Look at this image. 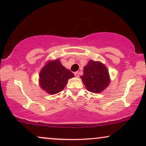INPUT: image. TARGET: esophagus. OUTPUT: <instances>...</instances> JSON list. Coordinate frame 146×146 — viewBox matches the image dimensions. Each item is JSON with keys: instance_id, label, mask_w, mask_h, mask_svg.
I'll use <instances>...</instances> for the list:
<instances>
[{"instance_id": "esophagus-1", "label": "esophagus", "mask_w": 146, "mask_h": 146, "mask_svg": "<svg viewBox=\"0 0 146 146\" xmlns=\"http://www.w3.org/2000/svg\"><path fill=\"white\" fill-rule=\"evenodd\" d=\"M74 75H75V76L76 77V78H78V77H79V73H78V72H76L74 73Z\"/></svg>"}]
</instances>
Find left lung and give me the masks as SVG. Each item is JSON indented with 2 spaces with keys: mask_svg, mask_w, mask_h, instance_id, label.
Listing matches in <instances>:
<instances>
[{
  "mask_svg": "<svg viewBox=\"0 0 146 146\" xmlns=\"http://www.w3.org/2000/svg\"><path fill=\"white\" fill-rule=\"evenodd\" d=\"M88 91L100 93L110 84L109 73L105 64L90 60L84 67L83 75L80 76Z\"/></svg>",
  "mask_w": 146,
  "mask_h": 146,
  "instance_id": "8db88e82",
  "label": "left lung"
}]
</instances>
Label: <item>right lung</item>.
<instances>
[{
    "mask_svg": "<svg viewBox=\"0 0 146 146\" xmlns=\"http://www.w3.org/2000/svg\"><path fill=\"white\" fill-rule=\"evenodd\" d=\"M39 83L41 89L50 94L61 92L68 79L74 74L62 65L60 59L48 60L39 72Z\"/></svg>",
    "mask_w": 146,
    "mask_h": 146,
    "instance_id": "1",
    "label": "right lung"
}]
</instances>
